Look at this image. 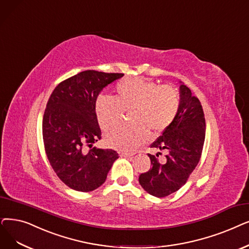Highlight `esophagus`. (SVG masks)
<instances>
[{
	"instance_id": "34e87169",
	"label": "esophagus",
	"mask_w": 249,
	"mask_h": 249,
	"mask_svg": "<svg viewBox=\"0 0 249 249\" xmlns=\"http://www.w3.org/2000/svg\"><path fill=\"white\" fill-rule=\"evenodd\" d=\"M120 157H123V158H130L132 157V154H128V153H120Z\"/></svg>"
}]
</instances>
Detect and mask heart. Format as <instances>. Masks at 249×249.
Masks as SVG:
<instances>
[{"label":"heart","instance_id":"1","mask_svg":"<svg viewBox=\"0 0 249 249\" xmlns=\"http://www.w3.org/2000/svg\"><path fill=\"white\" fill-rule=\"evenodd\" d=\"M116 96L100 94L94 111L103 129H109L130 112L131 124L119 125L105 135L112 147L131 153L148 139V131L160 133L175 121L180 110V94L171 85L142 77L125 78L115 85Z\"/></svg>","mask_w":249,"mask_h":249}]
</instances>
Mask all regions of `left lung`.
Instances as JSON below:
<instances>
[{
  "label": "left lung",
  "instance_id": "obj_1",
  "mask_svg": "<svg viewBox=\"0 0 249 249\" xmlns=\"http://www.w3.org/2000/svg\"><path fill=\"white\" fill-rule=\"evenodd\" d=\"M180 110L175 121L150 147L167 149L165 161L159 155L147 154L151 169L139 175V183L151 196L165 197L179 190L187 182L201 157L205 119L202 106L186 85L180 86Z\"/></svg>",
  "mask_w": 249,
  "mask_h": 249
}]
</instances>
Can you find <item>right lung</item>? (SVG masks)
Listing matches in <instances>:
<instances>
[{"label":"right lung","mask_w":249,"mask_h":249,"mask_svg":"<svg viewBox=\"0 0 249 249\" xmlns=\"http://www.w3.org/2000/svg\"><path fill=\"white\" fill-rule=\"evenodd\" d=\"M123 75L82 71L60 82L47 103L42 118L46 155L60 180L74 190L99 188L119 158L114 149L91 146L102 138L95 100L105 86Z\"/></svg>","instance_id":"add662e5"}]
</instances>
